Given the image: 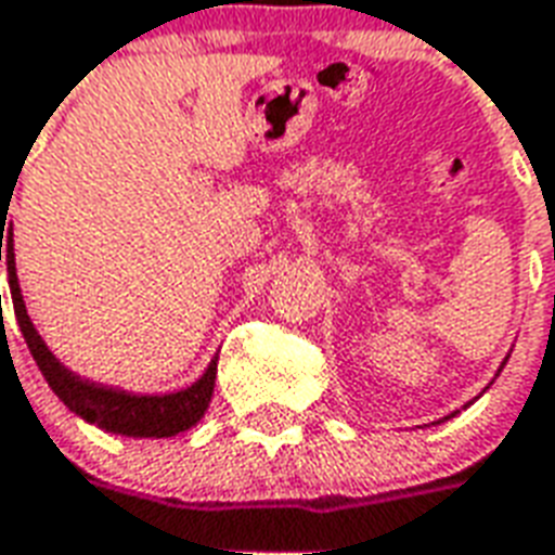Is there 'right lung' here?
I'll use <instances>...</instances> for the list:
<instances>
[{
	"label": "right lung",
	"instance_id": "right-lung-1",
	"mask_svg": "<svg viewBox=\"0 0 555 555\" xmlns=\"http://www.w3.org/2000/svg\"><path fill=\"white\" fill-rule=\"evenodd\" d=\"M2 217H5V211H2ZM2 258L8 264V285H11V302H14L20 332H23L40 373L47 376L49 388L59 393L69 412L81 414L85 421L102 426L105 433L131 435V438H170V435L191 429L203 417L208 403H211V393H215L217 359L208 364L203 379L194 382L191 388L179 393H164V397H134V393L81 382L64 364H59V359L47 350V344L40 340L31 320H28L26 302H23L20 282H16L14 241H11V232L5 235V225L0 232V261Z\"/></svg>",
	"mask_w": 555,
	"mask_h": 555
}]
</instances>
